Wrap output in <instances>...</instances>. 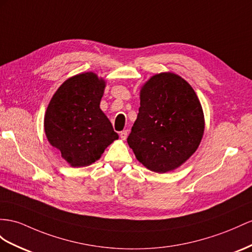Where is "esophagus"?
<instances>
[{
    "label": "esophagus",
    "mask_w": 252,
    "mask_h": 252,
    "mask_svg": "<svg viewBox=\"0 0 252 252\" xmlns=\"http://www.w3.org/2000/svg\"><path fill=\"white\" fill-rule=\"evenodd\" d=\"M119 135H120V138L122 140H126V137H127V131H121Z\"/></svg>",
    "instance_id": "1"
}]
</instances>
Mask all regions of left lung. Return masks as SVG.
Masks as SVG:
<instances>
[{"mask_svg":"<svg viewBox=\"0 0 252 252\" xmlns=\"http://www.w3.org/2000/svg\"><path fill=\"white\" fill-rule=\"evenodd\" d=\"M139 98L128 146L151 171L179 168L196 152L204 133L203 109L195 90L180 75L160 72L141 86Z\"/></svg>","mask_w":252,"mask_h":252,"instance_id":"8db88e82","label":"left lung"}]
</instances>
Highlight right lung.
Here are the masks:
<instances>
[{"label": "right lung", "instance_id": "right-lung-1", "mask_svg": "<svg viewBox=\"0 0 252 252\" xmlns=\"http://www.w3.org/2000/svg\"><path fill=\"white\" fill-rule=\"evenodd\" d=\"M106 82L94 72L69 77L56 90L44 114V133L71 167L98 160L118 134L101 111Z\"/></svg>", "mask_w": 252, "mask_h": 252}]
</instances>
